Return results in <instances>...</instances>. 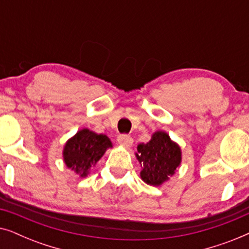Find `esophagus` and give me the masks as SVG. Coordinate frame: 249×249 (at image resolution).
I'll use <instances>...</instances> for the list:
<instances>
[{
  "instance_id": "obj_1",
  "label": "esophagus",
  "mask_w": 249,
  "mask_h": 249,
  "mask_svg": "<svg viewBox=\"0 0 249 249\" xmlns=\"http://www.w3.org/2000/svg\"><path fill=\"white\" fill-rule=\"evenodd\" d=\"M118 142L122 146V147L129 148V147H131V146H132L134 139H132L130 136H128V135H120L118 137Z\"/></svg>"
}]
</instances>
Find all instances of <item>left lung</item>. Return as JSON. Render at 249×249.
<instances>
[{
  "label": "left lung",
  "instance_id": "1",
  "mask_svg": "<svg viewBox=\"0 0 249 249\" xmlns=\"http://www.w3.org/2000/svg\"><path fill=\"white\" fill-rule=\"evenodd\" d=\"M142 166L141 178L149 186L159 187L168 181L181 164L182 152L168 132L158 130L148 142H142L135 153Z\"/></svg>",
  "mask_w": 249,
  "mask_h": 249
}]
</instances>
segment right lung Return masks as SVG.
<instances>
[{"mask_svg":"<svg viewBox=\"0 0 249 249\" xmlns=\"http://www.w3.org/2000/svg\"><path fill=\"white\" fill-rule=\"evenodd\" d=\"M112 147L111 139L107 135L96 134L88 128H83L64 144L63 162L79 178H86L105 152Z\"/></svg>","mask_w":249,"mask_h":249,"instance_id":"1","label":"right lung"}]
</instances>
